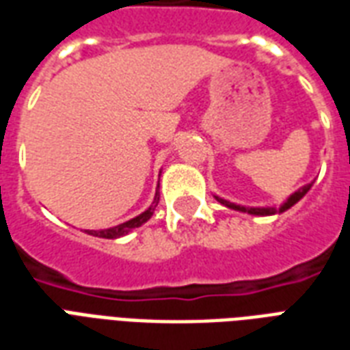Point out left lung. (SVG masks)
Segmentation results:
<instances>
[{"mask_svg":"<svg viewBox=\"0 0 350 350\" xmlns=\"http://www.w3.org/2000/svg\"><path fill=\"white\" fill-rule=\"evenodd\" d=\"M311 185L313 183H308V185H304V187H300L298 191H294L291 197L286 198L283 204L279 206V208H271V206H257V208H253V206H240V204H234V202H228V200H225V198H221L215 195V200L217 202H221L223 206H227V208H230V210H236V212H243V213H250V215H273V213H283L286 212L288 208H293L300 198H304V195L308 193L309 189H311Z\"/></svg>","mask_w":350,"mask_h":350,"instance_id":"left-lung-1","label":"left lung"}]
</instances>
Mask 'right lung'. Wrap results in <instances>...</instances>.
Here are the masks:
<instances>
[{"instance_id": "obj_1", "label": "right lung", "mask_w": 350, "mask_h": 350, "mask_svg": "<svg viewBox=\"0 0 350 350\" xmlns=\"http://www.w3.org/2000/svg\"><path fill=\"white\" fill-rule=\"evenodd\" d=\"M157 202H159V185H157V191H155V197H153L152 206H150L146 212H142L140 215H137V217H133V219L125 221V223H120V225H116V227L100 228V230H86V232L92 236H97V238H107V240L122 238V236L129 234L131 230H135V228H138L140 225H144L146 221L150 219V217L153 215V212H155Z\"/></svg>"}]
</instances>
